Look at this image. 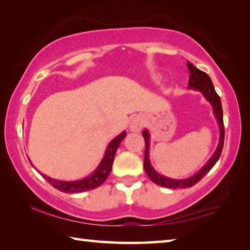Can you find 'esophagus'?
I'll return each instance as SVG.
<instances>
[{"label":"esophagus","instance_id":"34e87169","mask_svg":"<svg viewBox=\"0 0 250 250\" xmlns=\"http://www.w3.org/2000/svg\"><path fill=\"white\" fill-rule=\"evenodd\" d=\"M144 117L143 116H135L130 122V130L132 132H139L142 130L143 125H144Z\"/></svg>","mask_w":250,"mask_h":250}]
</instances>
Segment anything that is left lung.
<instances>
[{"mask_svg":"<svg viewBox=\"0 0 250 250\" xmlns=\"http://www.w3.org/2000/svg\"><path fill=\"white\" fill-rule=\"evenodd\" d=\"M188 71L190 73L189 75V83H188V89H193L196 91H200L203 97L208 101L210 105L213 106V111L215 115V118L218 122L219 125V143L218 146H217L214 155L210 157V159L205 166L202 167L200 171L194 174L193 176L185 179H173L164 176V175L159 174L155 168L152 167L149 159V140H150V134L146 129L142 132L143 136L145 139V156H144V168L145 172L148 175V177L151 180L152 183H155L161 187L166 188H171V189H176V188H188L192 187L198 182L203 178L205 175L210 171V168L213 167L216 162L219 160V157L221 155L222 148H224V141H225V125H224V115H222V106H221V101L219 95L217 94L215 91V88L213 86V83H211L210 77L207 75L205 72H202L199 68H196L193 64H191L190 62H187Z\"/></svg>","mask_w":250,"mask_h":250,"instance_id":"obj_1","label":"left lung"}]
</instances>
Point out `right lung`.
Returning <instances> with one entry per match:
<instances>
[{
  "label": "right lung",
  "instance_id": "obj_1",
  "mask_svg": "<svg viewBox=\"0 0 250 250\" xmlns=\"http://www.w3.org/2000/svg\"><path fill=\"white\" fill-rule=\"evenodd\" d=\"M125 131H124L121 132L118 136H116L113 141H110L107 148H106L102 161L99 164V167L94 169V172L91 175H88L87 177L78 180H73V182H64V180L54 179L49 176H46L43 173H41V175L52 186V187H55L56 189L65 193L83 192V191L98 188L99 186L102 185L106 180V178L108 177V175L111 171V167H113L116 151L118 149L120 143L125 139Z\"/></svg>",
  "mask_w": 250,
  "mask_h": 250
}]
</instances>
